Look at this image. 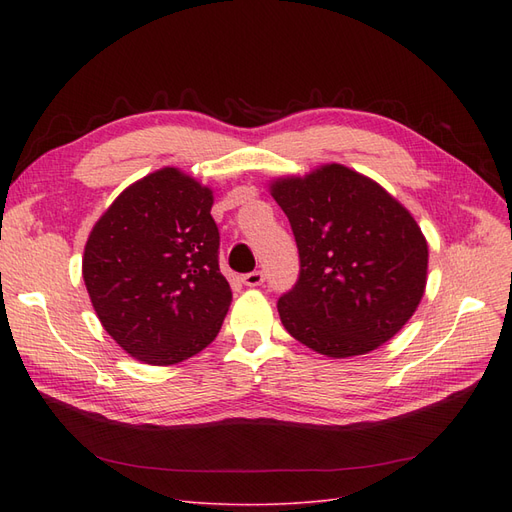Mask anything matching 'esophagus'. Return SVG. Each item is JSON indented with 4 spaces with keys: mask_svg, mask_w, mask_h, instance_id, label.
<instances>
[{
    "mask_svg": "<svg viewBox=\"0 0 512 512\" xmlns=\"http://www.w3.org/2000/svg\"><path fill=\"white\" fill-rule=\"evenodd\" d=\"M241 282L245 286H260L262 282H265V273H262V271H250V273L241 275Z\"/></svg>",
    "mask_w": 512,
    "mask_h": 512,
    "instance_id": "esophagus-1",
    "label": "esophagus"
}]
</instances>
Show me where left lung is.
I'll return each mask as SVG.
<instances>
[{
  "instance_id": "1",
  "label": "left lung",
  "mask_w": 512,
  "mask_h": 512,
  "mask_svg": "<svg viewBox=\"0 0 512 512\" xmlns=\"http://www.w3.org/2000/svg\"><path fill=\"white\" fill-rule=\"evenodd\" d=\"M271 194L299 247V280L277 301L301 344L333 359L376 350L427 284V241L408 209L342 164L277 179Z\"/></svg>"
}]
</instances>
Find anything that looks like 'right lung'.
<instances>
[{
	"instance_id": "obj_1",
	"label": "right lung",
	"mask_w": 512,
	"mask_h": 512,
	"mask_svg": "<svg viewBox=\"0 0 512 512\" xmlns=\"http://www.w3.org/2000/svg\"><path fill=\"white\" fill-rule=\"evenodd\" d=\"M213 194L177 168L123 190L91 230L83 280L106 333L149 365H175L218 337L232 290L220 271Z\"/></svg>"
}]
</instances>
